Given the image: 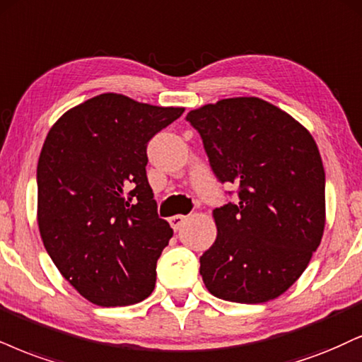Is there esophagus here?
<instances>
[{"label": "esophagus", "mask_w": 362, "mask_h": 362, "mask_svg": "<svg viewBox=\"0 0 362 362\" xmlns=\"http://www.w3.org/2000/svg\"><path fill=\"white\" fill-rule=\"evenodd\" d=\"M185 221H186V216L185 215H176V216L169 218V223H171V226H173L174 231L180 230L181 226L185 225Z\"/></svg>", "instance_id": "34e87169"}]
</instances>
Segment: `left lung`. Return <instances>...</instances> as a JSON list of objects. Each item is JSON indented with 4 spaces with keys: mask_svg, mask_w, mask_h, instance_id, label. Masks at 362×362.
Returning a JSON list of instances; mask_svg holds the SVG:
<instances>
[{
    "mask_svg": "<svg viewBox=\"0 0 362 362\" xmlns=\"http://www.w3.org/2000/svg\"><path fill=\"white\" fill-rule=\"evenodd\" d=\"M186 120L202 136L218 181L238 186V199L213 211L216 240L199 258L204 285L238 304L282 296L322 240L325 173L317 144L258 97L203 105Z\"/></svg>",
    "mask_w": 362,
    "mask_h": 362,
    "instance_id": "1",
    "label": "left lung"
}]
</instances>
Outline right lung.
<instances>
[{"label":"right lung","mask_w":362,"mask_h":362,"mask_svg":"<svg viewBox=\"0 0 362 362\" xmlns=\"http://www.w3.org/2000/svg\"><path fill=\"white\" fill-rule=\"evenodd\" d=\"M182 112L100 93L62 115L45 139L40 235L66 282L92 304H137L154 290L173 228L158 215L146 149Z\"/></svg>","instance_id":"add662e5"}]
</instances>
